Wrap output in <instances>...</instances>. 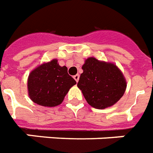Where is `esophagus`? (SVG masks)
Returning a JSON list of instances; mask_svg holds the SVG:
<instances>
[{
	"instance_id": "34e87169",
	"label": "esophagus",
	"mask_w": 153,
	"mask_h": 153,
	"mask_svg": "<svg viewBox=\"0 0 153 153\" xmlns=\"http://www.w3.org/2000/svg\"><path fill=\"white\" fill-rule=\"evenodd\" d=\"M74 79H75V81H76V82H78V81H79V74L74 75Z\"/></svg>"
}]
</instances>
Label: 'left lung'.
<instances>
[{"mask_svg":"<svg viewBox=\"0 0 153 153\" xmlns=\"http://www.w3.org/2000/svg\"><path fill=\"white\" fill-rule=\"evenodd\" d=\"M77 86L89 105L102 109L114 105L124 94L126 80L117 66L90 57L82 66Z\"/></svg>","mask_w":153,"mask_h":153,"instance_id":"left-lung-1","label":"left lung"}]
</instances>
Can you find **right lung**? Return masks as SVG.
Listing matches in <instances>:
<instances>
[{
  "instance_id": "1",
  "label": "right lung",
  "mask_w": 153,
  "mask_h": 153,
  "mask_svg": "<svg viewBox=\"0 0 153 153\" xmlns=\"http://www.w3.org/2000/svg\"><path fill=\"white\" fill-rule=\"evenodd\" d=\"M75 84L76 81L68 74L67 67L59 66L57 59H53L30 74L29 96L33 102L41 106H57Z\"/></svg>"
}]
</instances>
